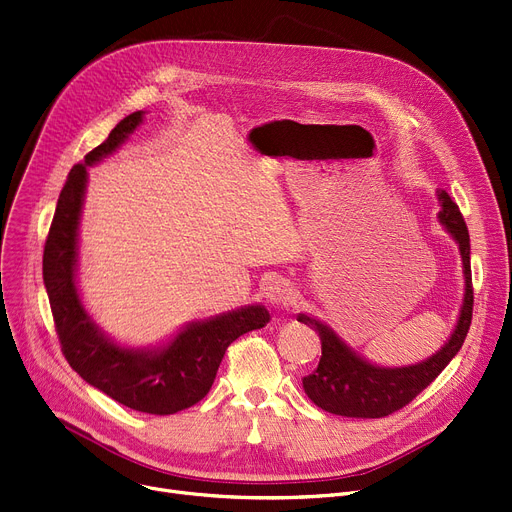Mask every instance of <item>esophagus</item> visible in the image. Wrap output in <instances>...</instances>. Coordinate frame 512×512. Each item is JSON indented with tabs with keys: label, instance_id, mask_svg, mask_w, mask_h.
<instances>
[{
	"label": "esophagus",
	"instance_id": "esophagus-1",
	"mask_svg": "<svg viewBox=\"0 0 512 512\" xmlns=\"http://www.w3.org/2000/svg\"><path fill=\"white\" fill-rule=\"evenodd\" d=\"M293 287L285 279H274L266 287V301L272 307H287L293 301Z\"/></svg>",
	"mask_w": 512,
	"mask_h": 512
}]
</instances>
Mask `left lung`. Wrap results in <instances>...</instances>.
Instances as JSON below:
<instances>
[{
    "label": "left lung",
    "instance_id": "left-lung-1",
    "mask_svg": "<svg viewBox=\"0 0 512 512\" xmlns=\"http://www.w3.org/2000/svg\"><path fill=\"white\" fill-rule=\"evenodd\" d=\"M441 213L439 219L459 244L463 274H465V297L461 316L451 334V340L437 352L435 357L410 367H375L357 357L328 326L299 313L297 322L316 330L322 340V359L318 369L303 377V389L307 398L318 408L348 416V418H383L408 406L422 389L435 381L441 371L457 355L471 326L474 313V287H471V264H469V231L463 221L459 207L453 203L449 192L441 190Z\"/></svg>",
    "mask_w": 512,
    "mask_h": 512
}]
</instances>
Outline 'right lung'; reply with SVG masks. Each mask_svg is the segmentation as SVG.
Here are the masks:
<instances>
[{"instance_id":"obj_1","label":"right lung","mask_w":512,"mask_h":512,"mask_svg":"<svg viewBox=\"0 0 512 512\" xmlns=\"http://www.w3.org/2000/svg\"><path fill=\"white\" fill-rule=\"evenodd\" d=\"M141 121V110L125 116L102 145L71 168L45 242L43 279L61 352L71 369L131 410L166 416L201 402L215 381L227 346L246 332L264 328L270 316L262 305H248L203 324H190L168 346L147 352L116 346L90 320L75 289L77 223L86 168L112 153Z\"/></svg>"}]
</instances>
